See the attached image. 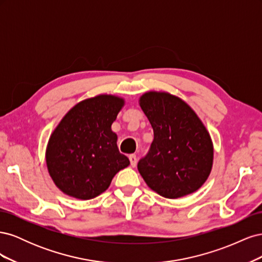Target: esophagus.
<instances>
[{
  "label": "esophagus",
  "instance_id": "1",
  "mask_svg": "<svg viewBox=\"0 0 262 262\" xmlns=\"http://www.w3.org/2000/svg\"><path fill=\"white\" fill-rule=\"evenodd\" d=\"M129 160H130V163H131L132 167H136V166H137V155L136 154H131L129 156Z\"/></svg>",
  "mask_w": 262,
  "mask_h": 262
}]
</instances>
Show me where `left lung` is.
<instances>
[{"instance_id":"left-lung-1","label":"left lung","mask_w":262,"mask_h":262,"mask_svg":"<svg viewBox=\"0 0 262 262\" xmlns=\"http://www.w3.org/2000/svg\"><path fill=\"white\" fill-rule=\"evenodd\" d=\"M139 102L154 131L148 153L138 163L146 185L168 199L196 191L213 165L207 128L187 102L169 93L147 92Z\"/></svg>"}]
</instances>
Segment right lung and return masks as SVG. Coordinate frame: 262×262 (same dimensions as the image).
<instances>
[{
    "instance_id": "right-lung-1",
    "label": "right lung",
    "mask_w": 262,
    "mask_h": 262,
    "mask_svg": "<svg viewBox=\"0 0 262 262\" xmlns=\"http://www.w3.org/2000/svg\"><path fill=\"white\" fill-rule=\"evenodd\" d=\"M124 99L98 95L76 104L52 132L46 150L49 175L63 193L80 200L108 189L129 158L119 152L112 124Z\"/></svg>"
}]
</instances>
